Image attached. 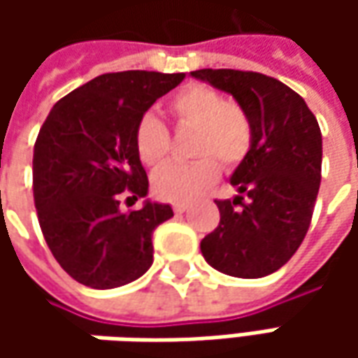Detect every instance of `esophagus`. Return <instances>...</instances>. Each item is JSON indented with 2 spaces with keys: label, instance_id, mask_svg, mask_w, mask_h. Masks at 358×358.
<instances>
[{
  "label": "esophagus",
  "instance_id": "34e87169",
  "mask_svg": "<svg viewBox=\"0 0 358 358\" xmlns=\"http://www.w3.org/2000/svg\"><path fill=\"white\" fill-rule=\"evenodd\" d=\"M173 211L177 215H183L187 211V205L185 203H175V205H173Z\"/></svg>",
  "mask_w": 358,
  "mask_h": 358
}]
</instances>
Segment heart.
<instances>
[{
	"label": "heart",
	"mask_w": 358,
	"mask_h": 358,
	"mask_svg": "<svg viewBox=\"0 0 358 358\" xmlns=\"http://www.w3.org/2000/svg\"><path fill=\"white\" fill-rule=\"evenodd\" d=\"M167 111L181 127H195L193 157L189 165H165L153 177L155 195L173 203H191L213 187L225 167L239 165L253 145V125L237 103L207 85H187L167 103ZM135 151L145 167L157 169L171 151V135L153 113L135 125Z\"/></svg>",
	"instance_id": "heart-1"
}]
</instances>
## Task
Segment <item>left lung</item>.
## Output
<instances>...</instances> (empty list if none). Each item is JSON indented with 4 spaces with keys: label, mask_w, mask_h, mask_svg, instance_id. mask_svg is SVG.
<instances>
[{
    "label": "left lung",
    "mask_w": 358,
    "mask_h": 358,
    "mask_svg": "<svg viewBox=\"0 0 358 358\" xmlns=\"http://www.w3.org/2000/svg\"><path fill=\"white\" fill-rule=\"evenodd\" d=\"M191 76L231 93L253 125V145L231 177L233 201H215L221 221L201 241L217 271L259 279L281 268L309 231L321 185L323 137L305 99L275 77L239 69Z\"/></svg>",
    "instance_id": "obj_1"
}]
</instances>
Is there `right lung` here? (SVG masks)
Instances as JSON below:
<instances>
[{"label": "right lung", "mask_w": 358, "mask_h": 358, "mask_svg": "<svg viewBox=\"0 0 358 358\" xmlns=\"http://www.w3.org/2000/svg\"><path fill=\"white\" fill-rule=\"evenodd\" d=\"M185 73H103L49 111L34 147V201L49 251L77 282L113 289L153 263V231L173 217L147 201L123 213L119 201L147 195L135 125Z\"/></svg>", "instance_id": "right-lung-1"}]
</instances>
